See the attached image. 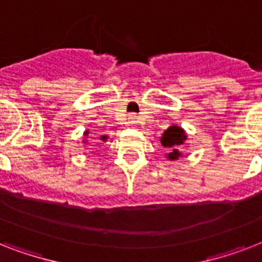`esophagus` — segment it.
Returning <instances> with one entry per match:
<instances>
[{
  "label": "esophagus",
  "instance_id": "esophagus-1",
  "mask_svg": "<svg viewBox=\"0 0 262 262\" xmlns=\"http://www.w3.org/2000/svg\"><path fill=\"white\" fill-rule=\"evenodd\" d=\"M137 122H139V121H137V115L132 114L130 117H129V123H130L132 126H136V125H137Z\"/></svg>",
  "mask_w": 262,
  "mask_h": 262
}]
</instances>
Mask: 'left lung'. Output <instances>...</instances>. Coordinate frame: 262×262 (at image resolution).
Here are the masks:
<instances>
[{"instance_id": "1", "label": "left lung", "mask_w": 262, "mask_h": 262, "mask_svg": "<svg viewBox=\"0 0 262 262\" xmlns=\"http://www.w3.org/2000/svg\"><path fill=\"white\" fill-rule=\"evenodd\" d=\"M185 140H186V133L181 126L171 125L164 130V133L160 137V143L164 148L168 149V154H166L168 160L174 162V160H178L182 156L181 147L185 143Z\"/></svg>"}]
</instances>
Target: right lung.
<instances>
[{
    "mask_svg": "<svg viewBox=\"0 0 262 262\" xmlns=\"http://www.w3.org/2000/svg\"><path fill=\"white\" fill-rule=\"evenodd\" d=\"M88 135H90V132H88V130L84 132V136H88ZM100 140H103V141H106L107 137H106V136H100ZM83 143H87V140H84Z\"/></svg>",
    "mask_w": 262,
    "mask_h": 262,
    "instance_id": "1",
    "label": "right lung"
}]
</instances>
